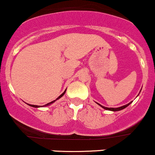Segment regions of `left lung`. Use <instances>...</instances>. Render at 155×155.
<instances>
[{
    "mask_svg": "<svg viewBox=\"0 0 155 155\" xmlns=\"http://www.w3.org/2000/svg\"><path fill=\"white\" fill-rule=\"evenodd\" d=\"M132 102V101H131ZM131 102H130V103H128L127 104H126V105H124V106H122V107H117V108H109V107H104V106H102V105H101V104H99L98 103H97L98 104V105H100V106L102 108H104V109H105V110H111V111H119V110H123V109H125V107H127V106H128L129 104H131Z\"/></svg>",
    "mask_w": 155,
    "mask_h": 155,
    "instance_id": "1",
    "label": "left lung"
}]
</instances>
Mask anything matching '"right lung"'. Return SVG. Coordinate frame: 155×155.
<instances>
[{"label": "right lung", "instance_id": "obj_1", "mask_svg": "<svg viewBox=\"0 0 155 155\" xmlns=\"http://www.w3.org/2000/svg\"><path fill=\"white\" fill-rule=\"evenodd\" d=\"M66 90H65V91H64V92H63V93H62V94H61V95H60V96H59V97H58V98H57V99H56V100H54V101H53L50 102V103H48V104H46L43 105V106H42V107H45V106H48V105L51 104H52V103H54V101H57V100H58V99H59V98H61V97H63V95H64V94H65V92H66ZM28 104V105H29V106H30V107H42V106H38V105H33V104Z\"/></svg>", "mask_w": 155, "mask_h": 155}]
</instances>
